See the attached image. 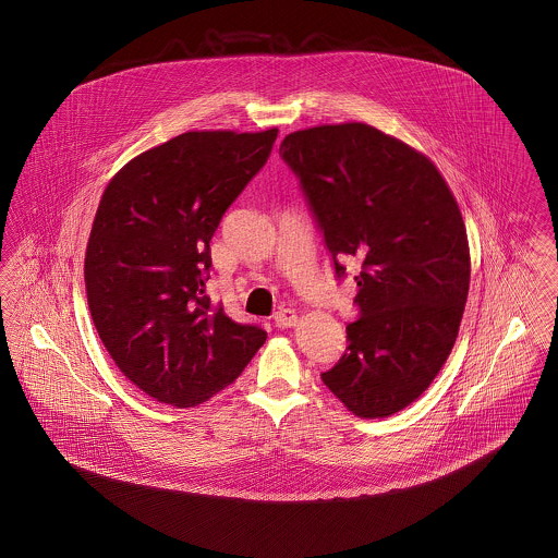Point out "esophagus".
Here are the masks:
<instances>
[{
  "mask_svg": "<svg viewBox=\"0 0 558 558\" xmlns=\"http://www.w3.org/2000/svg\"><path fill=\"white\" fill-rule=\"evenodd\" d=\"M296 314L292 312V310H280L276 316H274V324H276V328H292V326H296Z\"/></svg>",
  "mask_w": 558,
  "mask_h": 558,
  "instance_id": "1",
  "label": "esophagus"
}]
</instances>
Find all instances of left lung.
Wrapping results in <instances>:
<instances>
[{
	"instance_id": "8db88e82",
	"label": "left lung",
	"mask_w": 558,
	"mask_h": 558,
	"mask_svg": "<svg viewBox=\"0 0 558 558\" xmlns=\"http://www.w3.org/2000/svg\"><path fill=\"white\" fill-rule=\"evenodd\" d=\"M280 155L337 276L349 257L360 264V318L322 380L355 416H391L425 393L456 343L471 282L462 213L433 160L366 123L289 133Z\"/></svg>"
}]
</instances>
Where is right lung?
<instances>
[{"label": "right lung", "mask_w": 558, "mask_h": 558, "mask_svg": "<svg viewBox=\"0 0 558 558\" xmlns=\"http://www.w3.org/2000/svg\"><path fill=\"white\" fill-rule=\"evenodd\" d=\"M278 130L186 132L114 173L85 248L94 326L117 368L160 403L192 408L266 343L205 294L213 234L266 165Z\"/></svg>", "instance_id": "obj_1"}]
</instances>
